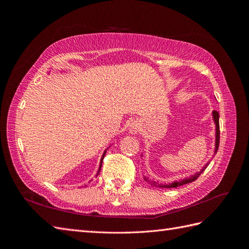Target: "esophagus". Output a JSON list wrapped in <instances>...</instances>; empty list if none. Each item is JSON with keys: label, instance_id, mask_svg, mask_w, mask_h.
Instances as JSON below:
<instances>
[{"label": "esophagus", "instance_id": "esophagus-1", "mask_svg": "<svg viewBox=\"0 0 249 249\" xmlns=\"http://www.w3.org/2000/svg\"><path fill=\"white\" fill-rule=\"evenodd\" d=\"M138 129H139V125H138L137 124H131L130 132H131V133H133V134H135V133H137Z\"/></svg>", "mask_w": 249, "mask_h": 249}]
</instances>
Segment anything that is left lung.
<instances>
[{
	"label": "left lung",
	"mask_w": 249,
	"mask_h": 249,
	"mask_svg": "<svg viewBox=\"0 0 249 249\" xmlns=\"http://www.w3.org/2000/svg\"><path fill=\"white\" fill-rule=\"evenodd\" d=\"M213 119H214V123H215V125H216V134H215V137H216V139H215V154H216L217 153V149H218V146H219V139H220L219 113H218L217 111H213ZM208 165H209V163H207L205 165V167H202V169L200 171L196 172L194 176H192L190 178H185L184 179L177 180V182H173V183H170V184H167V185H162V184L154 182V180H149L146 177H144V180H145L146 183H148L150 186H153V187H158V188H177L178 186H183V185H186L188 183H191V182H193V180L196 179L201 175L202 171L207 168Z\"/></svg>",
	"instance_id": "1"
}]
</instances>
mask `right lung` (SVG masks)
Masks as SVG:
<instances>
[{
    "label": "right lung",
    "mask_w": 249,
    "mask_h": 249,
    "mask_svg": "<svg viewBox=\"0 0 249 249\" xmlns=\"http://www.w3.org/2000/svg\"><path fill=\"white\" fill-rule=\"evenodd\" d=\"M106 152H107V149L105 150L104 152V154H103V156H102V159H101V163H100V168H99V171H97V173H96V176H99V173H100V171H101V168H102V164H103V160H104V158H105V155H106Z\"/></svg>",
    "instance_id": "add662e5"
}]
</instances>
